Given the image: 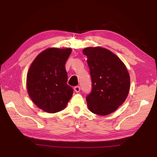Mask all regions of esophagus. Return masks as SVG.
<instances>
[{
    "instance_id": "34e87169",
    "label": "esophagus",
    "mask_w": 157,
    "mask_h": 157,
    "mask_svg": "<svg viewBox=\"0 0 157 157\" xmlns=\"http://www.w3.org/2000/svg\"><path fill=\"white\" fill-rule=\"evenodd\" d=\"M74 90H75L76 93H79V91H80V87H79V86H76L74 87Z\"/></svg>"
}]
</instances>
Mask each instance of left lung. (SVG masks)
Listing matches in <instances>:
<instances>
[{
	"label": "left lung",
	"instance_id": "1",
	"mask_svg": "<svg viewBox=\"0 0 157 157\" xmlns=\"http://www.w3.org/2000/svg\"><path fill=\"white\" fill-rule=\"evenodd\" d=\"M92 80V90L86 96L88 109L99 115H107L126 100L130 89L126 67L115 54L102 47L83 50Z\"/></svg>",
	"mask_w": 157,
	"mask_h": 157
}]
</instances>
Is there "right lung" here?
<instances>
[{
    "instance_id": "1",
    "label": "right lung",
    "mask_w": 157,
    "mask_h": 157,
    "mask_svg": "<svg viewBox=\"0 0 157 157\" xmlns=\"http://www.w3.org/2000/svg\"><path fill=\"white\" fill-rule=\"evenodd\" d=\"M71 51L69 48H49L40 53L31 64L27 76L28 93L33 103L45 112L63 110L73 95L65 69Z\"/></svg>"
}]
</instances>
